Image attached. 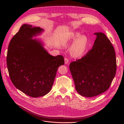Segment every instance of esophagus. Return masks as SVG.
Segmentation results:
<instances>
[{"label":"esophagus","mask_w":124,"mask_h":124,"mask_svg":"<svg viewBox=\"0 0 124 124\" xmlns=\"http://www.w3.org/2000/svg\"><path fill=\"white\" fill-rule=\"evenodd\" d=\"M64 61H65V64H68V63L69 62V60L68 59V58H65Z\"/></svg>","instance_id":"esophagus-1"}]
</instances>
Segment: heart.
Masks as SVG:
<instances>
[{"instance_id": "b5f03b06", "label": "heart", "mask_w": 124, "mask_h": 124, "mask_svg": "<svg viewBox=\"0 0 124 124\" xmlns=\"http://www.w3.org/2000/svg\"><path fill=\"white\" fill-rule=\"evenodd\" d=\"M80 36L78 32H74L71 35L68 40L64 44L68 46L69 44L74 42L70 49L71 54L75 57L81 56L85 51L87 47L88 40L85 36Z\"/></svg>"}]
</instances>
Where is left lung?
I'll return each mask as SVG.
<instances>
[{
	"mask_svg": "<svg viewBox=\"0 0 124 124\" xmlns=\"http://www.w3.org/2000/svg\"><path fill=\"white\" fill-rule=\"evenodd\" d=\"M94 34L96 38L92 49L69 65L76 91L87 97L107 91L116 70L115 52L110 41L102 32Z\"/></svg>",
	"mask_w": 124,
	"mask_h": 124,
	"instance_id": "obj_1",
	"label": "left lung"
}]
</instances>
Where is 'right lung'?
I'll return each instance as SVG.
<instances>
[{
    "label": "right lung",
    "mask_w": 124,
    "mask_h": 124,
    "mask_svg": "<svg viewBox=\"0 0 124 124\" xmlns=\"http://www.w3.org/2000/svg\"><path fill=\"white\" fill-rule=\"evenodd\" d=\"M43 31L40 27L23 24L9 44L6 58L13 84L32 97L50 92L58 67L64 64L62 56L50 55L40 40L33 39Z\"/></svg>",
    "instance_id": "1"
}]
</instances>
